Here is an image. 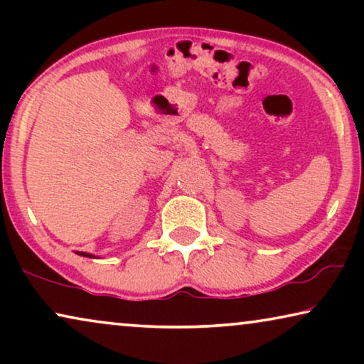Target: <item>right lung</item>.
<instances>
[{"label":"right lung","mask_w":364,"mask_h":364,"mask_svg":"<svg viewBox=\"0 0 364 364\" xmlns=\"http://www.w3.org/2000/svg\"><path fill=\"white\" fill-rule=\"evenodd\" d=\"M77 255L81 257H89V258H96V255H92V253H87V252H76Z\"/></svg>","instance_id":"obj_1"}]
</instances>
